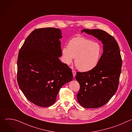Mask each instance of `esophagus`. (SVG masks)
Instances as JSON below:
<instances>
[{
	"label": "esophagus",
	"mask_w": 132,
	"mask_h": 132,
	"mask_svg": "<svg viewBox=\"0 0 132 132\" xmlns=\"http://www.w3.org/2000/svg\"><path fill=\"white\" fill-rule=\"evenodd\" d=\"M72 74H73V77H75L76 75V72L75 71V70H72Z\"/></svg>",
	"instance_id": "1"
}]
</instances>
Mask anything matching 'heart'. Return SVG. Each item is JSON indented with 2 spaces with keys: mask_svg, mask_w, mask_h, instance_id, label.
<instances>
[{
  "mask_svg": "<svg viewBox=\"0 0 132 132\" xmlns=\"http://www.w3.org/2000/svg\"><path fill=\"white\" fill-rule=\"evenodd\" d=\"M102 53V48L99 43L80 36L73 37L69 41L68 47L62 48L64 62L70 65L75 58V65L82 72L95 68L99 62Z\"/></svg>",
  "mask_w": 132,
  "mask_h": 132,
  "instance_id": "b5f03b06",
  "label": "heart"
}]
</instances>
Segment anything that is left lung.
<instances>
[{"mask_svg":"<svg viewBox=\"0 0 132 132\" xmlns=\"http://www.w3.org/2000/svg\"><path fill=\"white\" fill-rule=\"evenodd\" d=\"M102 42L103 52L97 66L86 72H77L80 85L77 95L79 104L87 109L100 108L113 96L118 88L122 61L119 45L112 35L99 29H83Z\"/></svg>","mask_w":132,"mask_h":132,"instance_id":"obj_1","label":"left lung"}]
</instances>
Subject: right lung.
<instances>
[{"label": "right lung", "instance_id": "right-lung-1", "mask_svg": "<svg viewBox=\"0 0 132 132\" xmlns=\"http://www.w3.org/2000/svg\"><path fill=\"white\" fill-rule=\"evenodd\" d=\"M60 29H35L19 52L17 81L27 99L41 107L53 104L61 87L72 80L71 69L61 62Z\"/></svg>", "mask_w": 132, "mask_h": 132}]
</instances>
